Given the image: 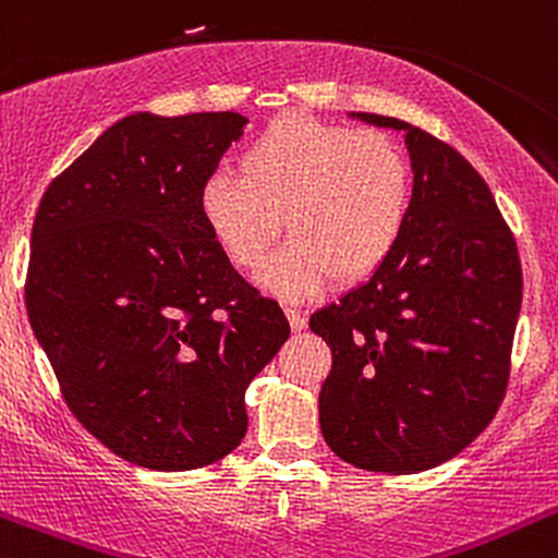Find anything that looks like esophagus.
<instances>
[{"label":"esophagus","mask_w":558,"mask_h":558,"mask_svg":"<svg viewBox=\"0 0 558 558\" xmlns=\"http://www.w3.org/2000/svg\"><path fill=\"white\" fill-rule=\"evenodd\" d=\"M286 315H289V323H291L293 330H304V328H307V315H304L302 310L286 307Z\"/></svg>","instance_id":"1"}]
</instances>
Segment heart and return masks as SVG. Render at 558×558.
Instances as JSON below:
<instances>
[{"mask_svg":"<svg viewBox=\"0 0 558 558\" xmlns=\"http://www.w3.org/2000/svg\"><path fill=\"white\" fill-rule=\"evenodd\" d=\"M241 177L211 174L198 190V214L238 269L265 262L280 230L293 232L262 272L289 299L336 278L360 283L400 246L413 204L405 153L378 132L286 113L243 148Z\"/></svg>","mask_w":558,"mask_h":558,"instance_id":"obj_1","label":"heart"}]
</instances>
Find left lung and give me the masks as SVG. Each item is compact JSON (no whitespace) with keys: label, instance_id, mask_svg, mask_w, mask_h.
I'll return each mask as SVG.
<instances>
[{"label":"left lung","instance_id":"left-lung-1","mask_svg":"<svg viewBox=\"0 0 558 558\" xmlns=\"http://www.w3.org/2000/svg\"><path fill=\"white\" fill-rule=\"evenodd\" d=\"M413 204L368 283L310 317L330 347L320 389L328 448L365 471L415 474L469 448L498 413L522 307L513 232L466 158L400 119Z\"/></svg>","mask_w":558,"mask_h":558}]
</instances>
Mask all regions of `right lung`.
<instances>
[{
    "label": "right lung",
    "instance_id": "add662e5",
    "mask_svg": "<svg viewBox=\"0 0 558 558\" xmlns=\"http://www.w3.org/2000/svg\"><path fill=\"white\" fill-rule=\"evenodd\" d=\"M243 126L232 110L126 116L36 211L31 328L78 424L137 466L187 471L235 450L248 384L291 336L198 214Z\"/></svg>",
    "mask_w": 558,
    "mask_h": 558
}]
</instances>
